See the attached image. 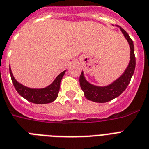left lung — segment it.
<instances>
[{
    "label": "left lung",
    "instance_id": "left-lung-1",
    "mask_svg": "<svg viewBox=\"0 0 149 149\" xmlns=\"http://www.w3.org/2000/svg\"><path fill=\"white\" fill-rule=\"evenodd\" d=\"M118 27L120 28V31L129 44L131 49L129 64L125 70V72H123V74L118 79L113 81L112 84L105 86H98L91 84L85 79L84 72L82 71L81 75L79 77L80 87L84 91L85 97L91 101L97 103H106L119 97L125 91V89L127 88V85L129 84L132 76L134 74L135 69V56L133 41L130 38L128 34L121 27Z\"/></svg>",
    "mask_w": 149,
    "mask_h": 149
}]
</instances>
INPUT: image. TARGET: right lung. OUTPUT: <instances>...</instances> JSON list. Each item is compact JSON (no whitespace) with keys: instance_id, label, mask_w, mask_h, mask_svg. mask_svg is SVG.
<instances>
[{"instance_id":"1","label":"right lung","mask_w":149,"mask_h":149,"mask_svg":"<svg viewBox=\"0 0 149 149\" xmlns=\"http://www.w3.org/2000/svg\"><path fill=\"white\" fill-rule=\"evenodd\" d=\"M9 70H10L11 80H12L14 86L17 91V93H19L22 97H24L29 102L36 104H49V103L54 101L57 98L58 91H59V87H60L61 80L65 72V70L61 72L60 74H58V77H56L55 80L50 84L49 86H46L45 88L32 89L18 83L13 76L12 72L10 70V67H9Z\"/></svg>"}]
</instances>
